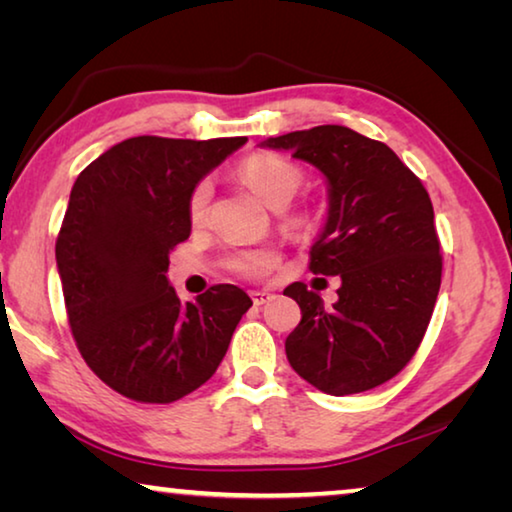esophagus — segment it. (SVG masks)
I'll return each instance as SVG.
<instances>
[{
    "label": "esophagus",
    "instance_id": "1",
    "mask_svg": "<svg viewBox=\"0 0 512 512\" xmlns=\"http://www.w3.org/2000/svg\"><path fill=\"white\" fill-rule=\"evenodd\" d=\"M250 298H253L257 307H262V305H266V302H271L275 296L271 291H250Z\"/></svg>",
    "mask_w": 512,
    "mask_h": 512
}]
</instances>
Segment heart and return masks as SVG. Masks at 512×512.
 Wrapping results in <instances>:
<instances>
[{"instance_id":"obj_1","label":"heart","mask_w":512,"mask_h":512,"mask_svg":"<svg viewBox=\"0 0 512 512\" xmlns=\"http://www.w3.org/2000/svg\"><path fill=\"white\" fill-rule=\"evenodd\" d=\"M239 178L244 180V183L271 207V210H284V207L296 198L302 183H305V173H302L296 162L284 160L280 155L271 153H257L246 158L239 164ZM212 192L214 189L210 180H201V183L194 185L192 194H189L187 212L194 225L207 219ZM309 223L311 219L305 212H293L284 216V225L293 232L307 230ZM275 262L277 255L273 250H241V253H235L228 259V266L239 275L259 277L264 275L268 268H273Z\"/></svg>"}]
</instances>
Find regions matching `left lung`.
<instances>
[{"label":"left lung","instance_id":"8db88e82","mask_svg":"<svg viewBox=\"0 0 512 512\" xmlns=\"http://www.w3.org/2000/svg\"><path fill=\"white\" fill-rule=\"evenodd\" d=\"M262 146L291 151L325 176L329 210L309 268L341 280L332 307L302 282L284 289L302 311L284 343L291 368L336 397L381 386L420 348L438 298L443 255L427 189L384 142L345 126Z\"/></svg>","mask_w":512,"mask_h":512}]
</instances>
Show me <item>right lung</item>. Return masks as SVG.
<instances>
[{
	"mask_svg": "<svg viewBox=\"0 0 512 512\" xmlns=\"http://www.w3.org/2000/svg\"><path fill=\"white\" fill-rule=\"evenodd\" d=\"M244 144L140 135L76 178L56 239L69 327L94 375L128 400L169 404L203 386L253 307L235 284L180 302L167 280L169 253L192 232L194 185Z\"/></svg>",
	"mask_w": 512,
	"mask_h": 512,
	"instance_id": "add662e5",
	"label": "right lung"
}]
</instances>
